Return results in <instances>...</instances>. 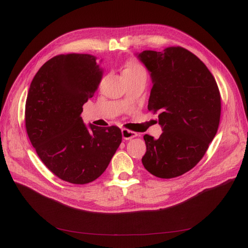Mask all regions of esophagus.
Segmentation results:
<instances>
[{"label":"esophagus","mask_w":248,"mask_h":248,"mask_svg":"<svg viewBox=\"0 0 248 248\" xmlns=\"http://www.w3.org/2000/svg\"><path fill=\"white\" fill-rule=\"evenodd\" d=\"M121 135H123L124 140H128L135 138V136H138V133L132 132V131H129L127 129H123V130H121Z\"/></svg>","instance_id":"obj_1"}]
</instances>
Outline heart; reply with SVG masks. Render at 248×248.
Masks as SVG:
<instances>
[{"label": "heart", "mask_w": 248, "mask_h": 248, "mask_svg": "<svg viewBox=\"0 0 248 248\" xmlns=\"http://www.w3.org/2000/svg\"><path fill=\"white\" fill-rule=\"evenodd\" d=\"M140 68H143V67H141V66L139 64V62H129L128 64L125 65L124 69L123 72L133 71V70H136V69H140Z\"/></svg>", "instance_id": "obj_1"}]
</instances>
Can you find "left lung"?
Listing matches in <instances>:
<instances>
[{
	"mask_svg": "<svg viewBox=\"0 0 248 248\" xmlns=\"http://www.w3.org/2000/svg\"><path fill=\"white\" fill-rule=\"evenodd\" d=\"M135 56L148 70L149 110H159L163 133L146 134L144 167L163 179L179 177L202 159L217 132L220 94L212 73L192 52L170 46Z\"/></svg>",
	"mask_w": 248,
	"mask_h": 248,
	"instance_id": "left-lung-1",
	"label": "left lung"
}]
</instances>
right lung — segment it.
<instances>
[{
    "label": "right lung",
    "instance_id": "obj_1",
    "mask_svg": "<svg viewBox=\"0 0 248 248\" xmlns=\"http://www.w3.org/2000/svg\"><path fill=\"white\" fill-rule=\"evenodd\" d=\"M101 62L89 54L57 55L36 73L26 98L31 145L55 176L70 183L96 180L121 143L119 128L85 124L81 117L101 80Z\"/></svg>",
    "mask_w": 248,
    "mask_h": 248
}]
</instances>
